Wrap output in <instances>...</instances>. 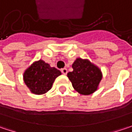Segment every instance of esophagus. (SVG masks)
Masks as SVG:
<instances>
[{"mask_svg": "<svg viewBox=\"0 0 132 132\" xmlns=\"http://www.w3.org/2000/svg\"><path fill=\"white\" fill-rule=\"evenodd\" d=\"M61 72L63 74V75H66L67 72H68V71H67V69L66 68H63V69H61Z\"/></svg>", "mask_w": 132, "mask_h": 132, "instance_id": "34e87169", "label": "esophagus"}]
</instances>
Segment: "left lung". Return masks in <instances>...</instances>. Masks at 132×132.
I'll list each match as a JSON object with an SVG mask.
<instances>
[{"label": "left lung", "mask_w": 132, "mask_h": 132, "mask_svg": "<svg viewBox=\"0 0 132 132\" xmlns=\"http://www.w3.org/2000/svg\"><path fill=\"white\" fill-rule=\"evenodd\" d=\"M72 72L67 74L72 87L82 95H89L98 88L102 78L101 70L88 60L77 58L72 64Z\"/></svg>", "instance_id": "left-lung-1"}]
</instances>
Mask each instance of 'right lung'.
Masks as SVG:
<instances>
[{
  "instance_id": "1",
  "label": "right lung",
  "mask_w": 132,
  "mask_h": 132,
  "mask_svg": "<svg viewBox=\"0 0 132 132\" xmlns=\"http://www.w3.org/2000/svg\"><path fill=\"white\" fill-rule=\"evenodd\" d=\"M60 71L42 60L34 63L24 73V81L31 93L42 95L50 90Z\"/></svg>"
}]
</instances>
